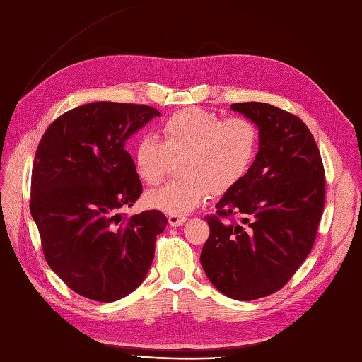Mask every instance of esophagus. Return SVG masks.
Segmentation results:
<instances>
[{
  "label": "esophagus",
  "instance_id": "esophagus-1",
  "mask_svg": "<svg viewBox=\"0 0 362 362\" xmlns=\"http://www.w3.org/2000/svg\"><path fill=\"white\" fill-rule=\"evenodd\" d=\"M170 227H181L185 222V216H177V214H169L168 218Z\"/></svg>",
  "mask_w": 362,
  "mask_h": 362
}]
</instances>
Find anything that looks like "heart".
<instances>
[{
    "label": "heart",
    "instance_id": "1",
    "mask_svg": "<svg viewBox=\"0 0 362 362\" xmlns=\"http://www.w3.org/2000/svg\"><path fill=\"white\" fill-rule=\"evenodd\" d=\"M161 141L141 135L132 149L136 175L157 184L172 158H181L182 177L146 193L153 210L182 216L205 201L209 192L219 197L238 185L250 170L259 148L257 126L245 117L221 115L201 108H185L161 124Z\"/></svg>",
    "mask_w": 362,
    "mask_h": 362
}]
</instances>
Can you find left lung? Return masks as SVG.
<instances>
[{"mask_svg": "<svg viewBox=\"0 0 362 362\" xmlns=\"http://www.w3.org/2000/svg\"><path fill=\"white\" fill-rule=\"evenodd\" d=\"M259 129V152L242 181L207 216L210 236L201 265L223 296L256 300L274 294L314 247L325 207V168L308 126L260 102L234 103ZM239 216L238 223L223 219Z\"/></svg>", "mask_w": 362, "mask_h": 362, "instance_id": "8db88e82", "label": "left lung"}]
</instances>
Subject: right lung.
<instances>
[{
    "mask_svg": "<svg viewBox=\"0 0 362 362\" xmlns=\"http://www.w3.org/2000/svg\"><path fill=\"white\" fill-rule=\"evenodd\" d=\"M160 115L146 105L86 103L56 119L39 141L32 218L47 263L82 297L120 300L148 276L168 219L158 210L131 218L119 210L143 192L126 140Z\"/></svg>",
    "mask_w": 362,
    "mask_h": 362,
    "instance_id": "right-lung-1",
    "label": "right lung"
}]
</instances>
